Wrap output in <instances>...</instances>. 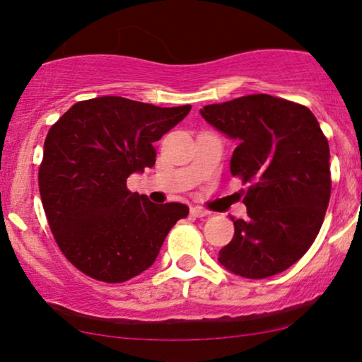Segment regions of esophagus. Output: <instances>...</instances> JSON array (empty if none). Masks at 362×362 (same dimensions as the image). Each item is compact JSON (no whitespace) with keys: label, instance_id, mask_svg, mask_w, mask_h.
Returning a JSON list of instances; mask_svg holds the SVG:
<instances>
[{"label":"esophagus","instance_id":"1","mask_svg":"<svg viewBox=\"0 0 362 362\" xmlns=\"http://www.w3.org/2000/svg\"><path fill=\"white\" fill-rule=\"evenodd\" d=\"M191 216L192 217H206V216H209V212H207L206 209H202V207H192Z\"/></svg>","mask_w":362,"mask_h":362}]
</instances>
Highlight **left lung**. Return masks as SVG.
<instances>
[{"label":"left lung","mask_w":362,"mask_h":362,"mask_svg":"<svg viewBox=\"0 0 362 362\" xmlns=\"http://www.w3.org/2000/svg\"><path fill=\"white\" fill-rule=\"evenodd\" d=\"M204 120L237 140L232 176L245 191L249 221L219 252L222 267L244 279H267L300 260L323 224L331 194L329 145L310 108L255 93L202 107Z\"/></svg>","instance_id":"obj_1"}]
</instances>
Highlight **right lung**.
<instances>
[{"label": "right lung", "mask_w": 362, "mask_h": 362, "mask_svg": "<svg viewBox=\"0 0 362 362\" xmlns=\"http://www.w3.org/2000/svg\"><path fill=\"white\" fill-rule=\"evenodd\" d=\"M189 110L97 97L77 102L51 127L39 192L59 249L82 274L107 284L140 275L189 214L186 204H155L127 187L128 176L155 165L153 143Z\"/></svg>", "instance_id": "1"}]
</instances>
